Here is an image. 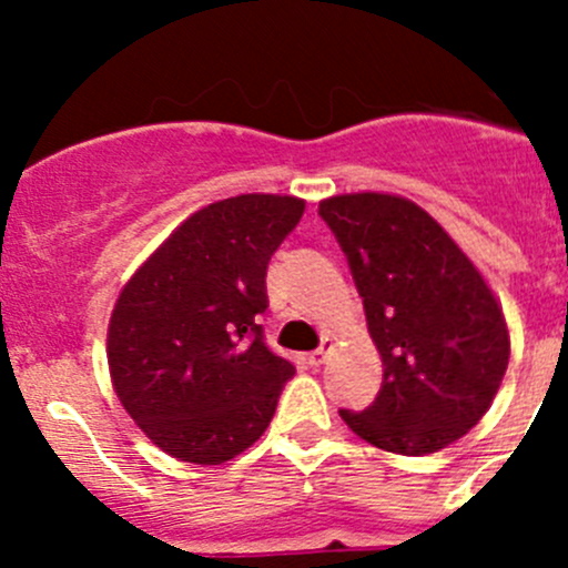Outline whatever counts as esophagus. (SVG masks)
Listing matches in <instances>:
<instances>
[{
    "mask_svg": "<svg viewBox=\"0 0 568 568\" xmlns=\"http://www.w3.org/2000/svg\"><path fill=\"white\" fill-rule=\"evenodd\" d=\"M329 352H332V337H324V343H321L316 352H311V363L324 365L326 357H329Z\"/></svg>",
    "mask_w": 568,
    "mask_h": 568,
    "instance_id": "1",
    "label": "esophagus"
}]
</instances>
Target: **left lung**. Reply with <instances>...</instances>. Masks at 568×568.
Masks as SVG:
<instances>
[{
  "label": "left lung",
  "instance_id": "obj_1",
  "mask_svg": "<svg viewBox=\"0 0 568 568\" xmlns=\"http://www.w3.org/2000/svg\"><path fill=\"white\" fill-rule=\"evenodd\" d=\"M318 214L346 252L382 357L374 404L341 409L343 423L390 454L448 448L486 415L506 376L511 337L495 291L412 200L335 194Z\"/></svg>",
  "mask_w": 568,
  "mask_h": 568
}]
</instances>
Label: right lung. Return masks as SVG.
I'll return each instance as SVG.
<instances>
[{"mask_svg": "<svg viewBox=\"0 0 568 568\" xmlns=\"http://www.w3.org/2000/svg\"><path fill=\"white\" fill-rule=\"evenodd\" d=\"M305 214L291 194H236L194 211L131 274L106 329L112 387L178 462L247 450L296 374L263 341L266 266Z\"/></svg>", "mask_w": 568, "mask_h": 568, "instance_id": "1", "label": "right lung"}]
</instances>
